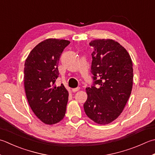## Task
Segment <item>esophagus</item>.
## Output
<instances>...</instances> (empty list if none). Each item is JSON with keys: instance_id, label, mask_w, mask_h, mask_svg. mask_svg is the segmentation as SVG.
Returning <instances> with one entry per match:
<instances>
[{"instance_id": "34e87169", "label": "esophagus", "mask_w": 155, "mask_h": 155, "mask_svg": "<svg viewBox=\"0 0 155 155\" xmlns=\"http://www.w3.org/2000/svg\"><path fill=\"white\" fill-rule=\"evenodd\" d=\"M80 89V87H77V88H74V89H72V92H77L78 91H79Z\"/></svg>"}]
</instances>
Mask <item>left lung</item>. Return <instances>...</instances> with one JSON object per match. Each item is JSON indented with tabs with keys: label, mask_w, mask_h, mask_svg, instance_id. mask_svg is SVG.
Returning <instances> with one entry per match:
<instances>
[{
	"label": "left lung",
	"mask_w": 155,
	"mask_h": 155,
	"mask_svg": "<svg viewBox=\"0 0 155 155\" xmlns=\"http://www.w3.org/2000/svg\"><path fill=\"white\" fill-rule=\"evenodd\" d=\"M91 72L93 83L86 88L87 99L83 105L87 116L98 124L113 122L122 113L131 94L132 62L122 45L113 39H95L89 43Z\"/></svg>",
	"instance_id": "obj_1"
}]
</instances>
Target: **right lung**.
I'll use <instances>...</instances> for the list:
<instances>
[{"mask_svg":"<svg viewBox=\"0 0 155 155\" xmlns=\"http://www.w3.org/2000/svg\"><path fill=\"white\" fill-rule=\"evenodd\" d=\"M68 40L47 39L40 42L27 56L24 68V86L30 107L44 124H56L66 113L68 93L64 86L55 84L58 68Z\"/></svg>","mask_w":155,"mask_h":155,"instance_id":"add662e5","label":"right lung"}]
</instances>
